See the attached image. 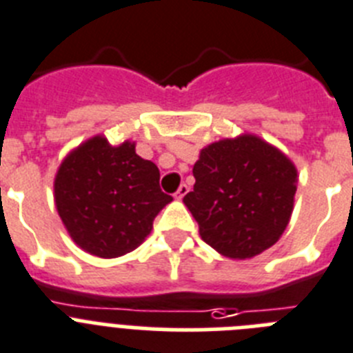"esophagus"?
<instances>
[{
	"mask_svg": "<svg viewBox=\"0 0 353 353\" xmlns=\"http://www.w3.org/2000/svg\"><path fill=\"white\" fill-rule=\"evenodd\" d=\"M188 190H190V188H188V186H186V185H181L179 190H177L176 194H174V197H176L177 201H181V199H183L186 194H188Z\"/></svg>",
	"mask_w": 353,
	"mask_h": 353,
	"instance_id": "esophagus-1",
	"label": "esophagus"
}]
</instances>
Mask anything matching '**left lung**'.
<instances>
[{
	"label": "left lung",
	"mask_w": 353,
	"mask_h": 353,
	"mask_svg": "<svg viewBox=\"0 0 353 353\" xmlns=\"http://www.w3.org/2000/svg\"><path fill=\"white\" fill-rule=\"evenodd\" d=\"M194 177V192L183 202L219 254L250 259L283 236L299 172L281 149L252 133L222 139L201 149Z\"/></svg>",
	"instance_id": "1"
}]
</instances>
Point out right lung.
I'll use <instances>...</instances> for the list:
<instances>
[{"label":"right lung","mask_w":353,"mask_h":353,"mask_svg":"<svg viewBox=\"0 0 353 353\" xmlns=\"http://www.w3.org/2000/svg\"><path fill=\"white\" fill-rule=\"evenodd\" d=\"M125 140L112 145L96 134L63 158L54 176V204L79 249L112 259L131 252L172 202L159 188V170Z\"/></svg>","instance_id":"add662e5"}]
</instances>
